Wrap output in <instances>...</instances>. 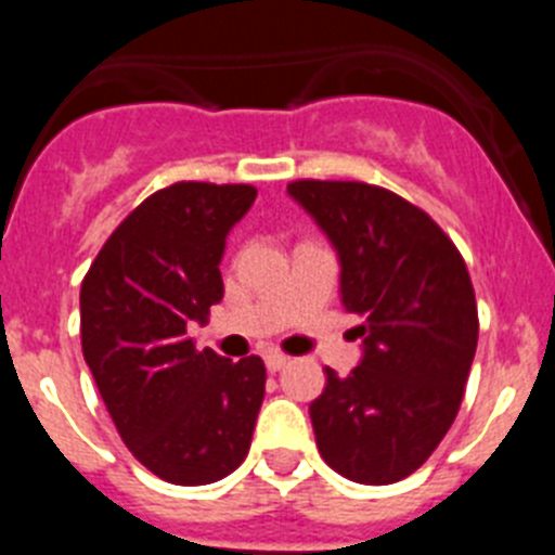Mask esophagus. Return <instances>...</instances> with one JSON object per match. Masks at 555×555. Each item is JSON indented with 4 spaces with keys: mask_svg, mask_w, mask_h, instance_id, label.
Instances as JSON below:
<instances>
[{
    "mask_svg": "<svg viewBox=\"0 0 555 555\" xmlns=\"http://www.w3.org/2000/svg\"><path fill=\"white\" fill-rule=\"evenodd\" d=\"M263 364H267L269 372H278L288 364V356H283V352L278 350H269L267 356H263Z\"/></svg>",
    "mask_w": 555,
    "mask_h": 555,
    "instance_id": "34e87169",
    "label": "esophagus"
}]
</instances>
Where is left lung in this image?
<instances>
[{"instance_id":"obj_1","label":"left lung","mask_w":555,"mask_h":555,"mask_svg":"<svg viewBox=\"0 0 555 555\" xmlns=\"http://www.w3.org/2000/svg\"><path fill=\"white\" fill-rule=\"evenodd\" d=\"M341 263V302L361 317L364 358L347 377L327 366L311 403L317 448L338 475L384 487L409 478L459 414L478 306L467 263L434 219L380 185L294 180Z\"/></svg>"}]
</instances>
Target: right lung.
<instances>
[{
	"label": "right lung",
	"mask_w": 555,
	"mask_h": 555,
	"mask_svg": "<svg viewBox=\"0 0 555 555\" xmlns=\"http://www.w3.org/2000/svg\"><path fill=\"white\" fill-rule=\"evenodd\" d=\"M255 194L194 180L155 191L82 278V356L107 414L130 453L178 487L233 473L263 403L261 358L230 361L189 336L222 300L224 238Z\"/></svg>",
	"instance_id": "1"
}]
</instances>
